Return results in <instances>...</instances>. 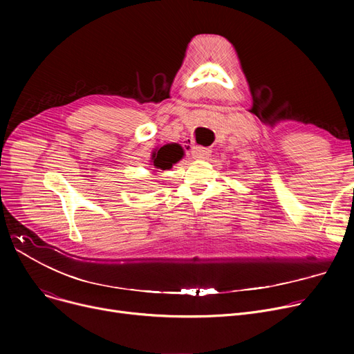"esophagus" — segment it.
Segmentation results:
<instances>
[{"mask_svg":"<svg viewBox=\"0 0 354 354\" xmlns=\"http://www.w3.org/2000/svg\"><path fill=\"white\" fill-rule=\"evenodd\" d=\"M209 155H211V151L207 147H201V146L192 147V158L196 160H205L209 158Z\"/></svg>","mask_w":354,"mask_h":354,"instance_id":"esophagus-1","label":"esophagus"}]
</instances>
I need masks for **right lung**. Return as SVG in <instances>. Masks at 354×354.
Wrapping results in <instances>:
<instances>
[{"mask_svg":"<svg viewBox=\"0 0 354 354\" xmlns=\"http://www.w3.org/2000/svg\"><path fill=\"white\" fill-rule=\"evenodd\" d=\"M182 152L176 146L172 145H165L162 147L153 149L152 152V165L155 169L153 171H169L171 167L178 163L182 159Z\"/></svg>","mask_w":354,"mask_h":354,"instance_id":"add662e5","label":"right lung"}]
</instances>
